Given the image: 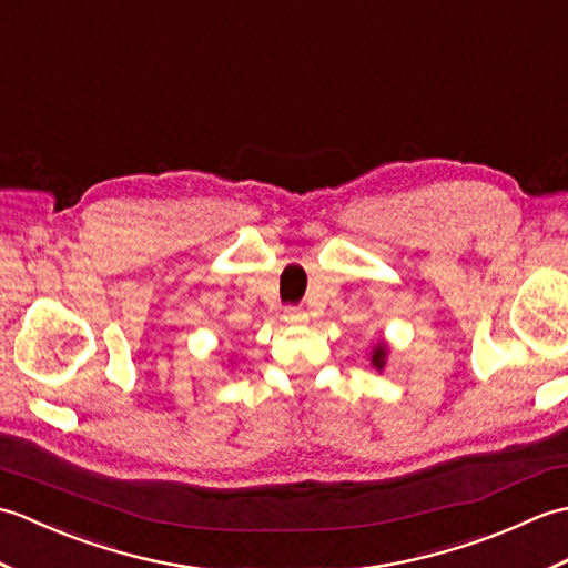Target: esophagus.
Listing matches in <instances>:
<instances>
[{
	"mask_svg": "<svg viewBox=\"0 0 568 568\" xmlns=\"http://www.w3.org/2000/svg\"><path fill=\"white\" fill-rule=\"evenodd\" d=\"M287 320L303 322V320H307V315L303 312V307H287Z\"/></svg>",
	"mask_w": 568,
	"mask_h": 568,
	"instance_id": "esophagus-1",
	"label": "esophagus"
}]
</instances>
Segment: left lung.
I'll list each match as a JSON object with an SVG mask.
<instances>
[{"instance_id":"left-lung-1","label":"left lung","mask_w":568,"mask_h":568,"mask_svg":"<svg viewBox=\"0 0 568 568\" xmlns=\"http://www.w3.org/2000/svg\"><path fill=\"white\" fill-rule=\"evenodd\" d=\"M371 364L376 366L378 371L385 366V344L376 346V352H373V356H371Z\"/></svg>"}]
</instances>
